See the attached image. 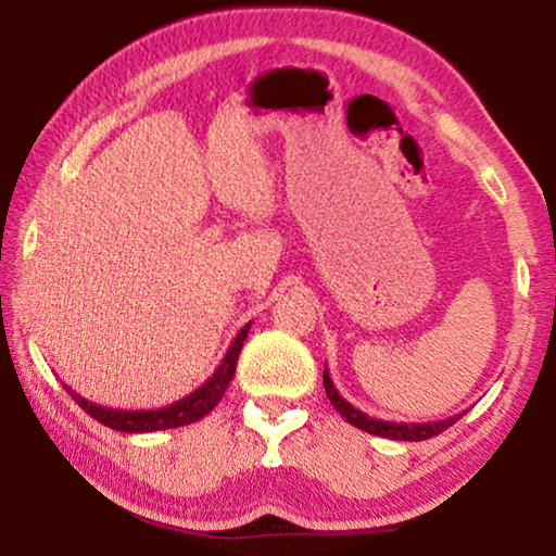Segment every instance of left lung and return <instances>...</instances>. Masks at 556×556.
I'll use <instances>...</instances> for the list:
<instances>
[{"mask_svg":"<svg viewBox=\"0 0 556 556\" xmlns=\"http://www.w3.org/2000/svg\"><path fill=\"white\" fill-rule=\"evenodd\" d=\"M324 390L329 394L331 405L337 407V413L344 417L346 422H352L354 428H359L364 432H369V435H379V438H392V440H409V443H415V440H428V438H435L440 432L451 428L463 417L460 415H453L447 417V420H438V422H387V420H375V417H369L367 413H362V409H356L352 402H346L341 397L337 387H333L331 377H329V369H324Z\"/></svg>","mask_w":556,"mask_h":556,"instance_id":"1","label":"left lung"}]
</instances>
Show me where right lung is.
Here are the masks:
<instances>
[{
    "label": "right lung",
    "instance_id": "obj_1",
    "mask_svg": "<svg viewBox=\"0 0 556 556\" xmlns=\"http://www.w3.org/2000/svg\"><path fill=\"white\" fill-rule=\"evenodd\" d=\"M250 324H245L240 329L238 337L232 339L230 349H227L225 359L219 362V367L215 369L207 382L202 387H197L194 392H189L187 397H181L172 405L159 407V409H113V407H101L96 402H88L86 397H80L78 392L71 390V387L63 384L67 394L78 402V407L86 409V413L98 420L105 428L111 430H121V432H154V430H169V428H181V425L197 422L202 420L204 415L212 413L223 394L227 390V384L232 382L235 377V367H238V356L242 349V341L248 339Z\"/></svg>",
    "mask_w": 556,
    "mask_h": 556
}]
</instances>
